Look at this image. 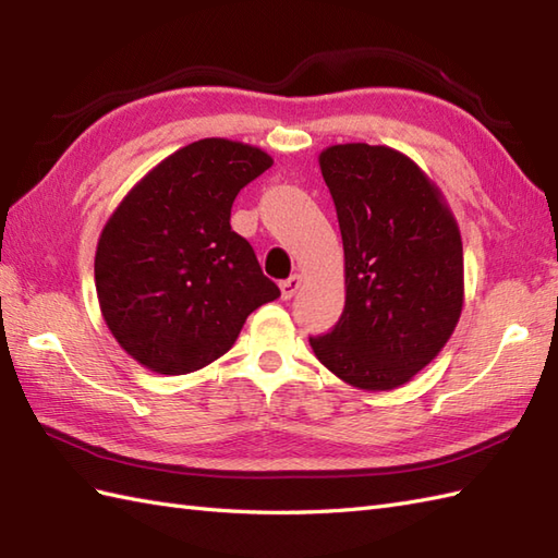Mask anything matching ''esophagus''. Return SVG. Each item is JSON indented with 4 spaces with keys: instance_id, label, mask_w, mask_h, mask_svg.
Returning a JSON list of instances; mask_svg holds the SVG:
<instances>
[{
    "instance_id": "esophagus-1",
    "label": "esophagus",
    "mask_w": 558,
    "mask_h": 558,
    "mask_svg": "<svg viewBox=\"0 0 558 558\" xmlns=\"http://www.w3.org/2000/svg\"><path fill=\"white\" fill-rule=\"evenodd\" d=\"M302 288V276H290L288 280L280 282V292H282V300H292L298 290Z\"/></svg>"
}]
</instances>
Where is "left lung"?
<instances>
[{"mask_svg":"<svg viewBox=\"0 0 558 558\" xmlns=\"http://www.w3.org/2000/svg\"><path fill=\"white\" fill-rule=\"evenodd\" d=\"M345 248V310L312 336L326 369L362 390L422 372L462 312V242L436 184L408 156L340 144L318 156Z\"/></svg>","mask_w":558,"mask_h":558,"instance_id":"left-lung-1","label":"left lung"}]
</instances>
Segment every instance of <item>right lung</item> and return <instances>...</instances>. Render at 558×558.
<instances>
[{
    "instance_id": "1",
    "label": "right lung",
    "mask_w": 558,
    "mask_h": 558,
    "mask_svg": "<svg viewBox=\"0 0 558 558\" xmlns=\"http://www.w3.org/2000/svg\"><path fill=\"white\" fill-rule=\"evenodd\" d=\"M270 165L268 153L240 141H194L153 168L102 228L100 312L146 369H204L234 345L248 314L280 298L252 244L230 228L236 194Z\"/></svg>"
}]
</instances>
